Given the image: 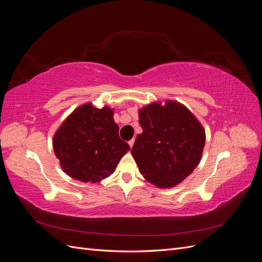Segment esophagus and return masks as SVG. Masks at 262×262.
I'll use <instances>...</instances> for the list:
<instances>
[{
    "mask_svg": "<svg viewBox=\"0 0 262 262\" xmlns=\"http://www.w3.org/2000/svg\"><path fill=\"white\" fill-rule=\"evenodd\" d=\"M133 144H134V139H132V140H130V141H129V145H130V147H132V146H133Z\"/></svg>",
    "mask_w": 262,
    "mask_h": 262,
    "instance_id": "34e87169",
    "label": "esophagus"
}]
</instances>
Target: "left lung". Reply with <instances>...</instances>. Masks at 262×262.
Returning a JSON list of instances; mask_svg holds the SVG:
<instances>
[{"instance_id": "1", "label": "left lung", "mask_w": 262, "mask_h": 262, "mask_svg": "<svg viewBox=\"0 0 262 262\" xmlns=\"http://www.w3.org/2000/svg\"><path fill=\"white\" fill-rule=\"evenodd\" d=\"M143 132L131 154L143 177L158 188L178 185L200 163L205 132L188 108L176 101L153 102L140 109Z\"/></svg>"}]
</instances>
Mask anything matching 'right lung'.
<instances>
[{
  "instance_id": "add662e5",
  "label": "right lung",
  "mask_w": 262,
  "mask_h": 262,
  "mask_svg": "<svg viewBox=\"0 0 262 262\" xmlns=\"http://www.w3.org/2000/svg\"><path fill=\"white\" fill-rule=\"evenodd\" d=\"M118 132L113 109L95 108L90 102L76 108L53 137V150L63 171L92 184L108 177L130 149Z\"/></svg>"
}]
</instances>
